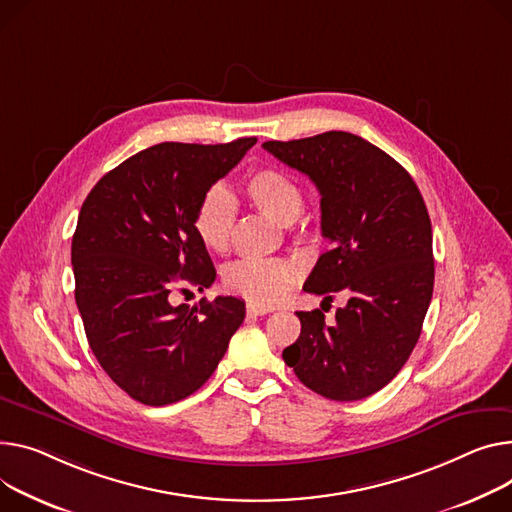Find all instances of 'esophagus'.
Returning a JSON list of instances; mask_svg holds the SVG:
<instances>
[{
	"label": "esophagus",
	"mask_w": 512,
	"mask_h": 512,
	"mask_svg": "<svg viewBox=\"0 0 512 512\" xmlns=\"http://www.w3.org/2000/svg\"><path fill=\"white\" fill-rule=\"evenodd\" d=\"M274 309H271V306H263V304H257V302H249L247 304V313L249 315H267V313H271Z\"/></svg>",
	"instance_id": "esophagus-1"
}]
</instances>
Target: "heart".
<instances>
[{"instance_id":"obj_1","label":"heart","mask_w":512,"mask_h":512,"mask_svg":"<svg viewBox=\"0 0 512 512\" xmlns=\"http://www.w3.org/2000/svg\"><path fill=\"white\" fill-rule=\"evenodd\" d=\"M245 195L259 212L292 224L304 206L300 183L280 168H259L245 181ZM236 222V201L222 185L210 187L201 195L193 216V228L199 243L212 253H224L230 247ZM300 269L286 259H241L226 267L224 286L257 304H276L296 284Z\"/></svg>"}]
</instances>
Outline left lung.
Listing matches in <instances>:
<instances>
[{
  "mask_svg": "<svg viewBox=\"0 0 512 512\" xmlns=\"http://www.w3.org/2000/svg\"><path fill=\"white\" fill-rule=\"evenodd\" d=\"M263 148L309 177L321 193L329 249L304 292L348 302L327 321L298 311L300 335L282 354L300 383L335 399L381 391L418 344L432 300V224L410 173L381 148L348 131H325Z\"/></svg>",
  "mask_w": 512,
  "mask_h": 512,
  "instance_id": "obj_1",
  "label": "left lung"
}]
</instances>
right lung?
Returning a JSON list of instances; mask_svg holds the SVG:
<instances>
[{
  "instance_id": "right-lung-1",
  "label": "right lung",
  "mask_w": 512,
  "mask_h": 512,
  "mask_svg": "<svg viewBox=\"0 0 512 512\" xmlns=\"http://www.w3.org/2000/svg\"><path fill=\"white\" fill-rule=\"evenodd\" d=\"M255 142L156 144L113 168L82 203L72 265L84 331L102 370L144 405L195 393L245 319L241 298H201L189 309L168 296L179 282L214 284L193 216Z\"/></svg>"
}]
</instances>
